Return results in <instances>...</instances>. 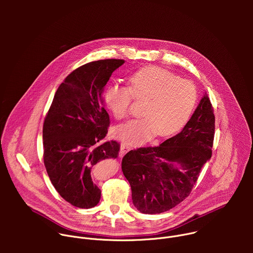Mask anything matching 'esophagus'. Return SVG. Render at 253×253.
<instances>
[{
  "label": "esophagus",
  "mask_w": 253,
  "mask_h": 253,
  "mask_svg": "<svg viewBox=\"0 0 253 253\" xmlns=\"http://www.w3.org/2000/svg\"><path fill=\"white\" fill-rule=\"evenodd\" d=\"M131 149V147L128 145L126 143H122L121 146H120V156L125 155L129 150Z\"/></svg>",
  "instance_id": "1"
}]
</instances>
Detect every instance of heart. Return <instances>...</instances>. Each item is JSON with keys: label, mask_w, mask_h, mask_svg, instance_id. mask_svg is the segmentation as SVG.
<instances>
[{"label": "heart", "mask_w": 253, "mask_h": 253, "mask_svg": "<svg viewBox=\"0 0 253 253\" xmlns=\"http://www.w3.org/2000/svg\"><path fill=\"white\" fill-rule=\"evenodd\" d=\"M132 98L146 100L142 110L144 117L115 127L114 135L121 141L135 144L149 140L155 133L166 137L178 132L194 110L197 93L191 82L150 66L130 76L129 88L111 84L104 93L105 103L116 119L128 116Z\"/></svg>", "instance_id": "obj_1"}]
</instances>
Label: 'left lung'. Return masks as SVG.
Wrapping results in <instances>:
<instances>
[{
  "mask_svg": "<svg viewBox=\"0 0 253 253\" xmlns=\"http://www.w3.org/2000/svg\"><path fill=\"white\" fill-rule=\"evenodd\" d=\"M214 130L213 107L205 93L181 132L159 146L131 150L123 157L122 171L140 212H165L190 194L211 158Z\"/></svg>",
  "mask_w": 253,
  "mask_h": 253,
  "instance_id": "obj_1",
  "label": "left lung"
}]
</instances>
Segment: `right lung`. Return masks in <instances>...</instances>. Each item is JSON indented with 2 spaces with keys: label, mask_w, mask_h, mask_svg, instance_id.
Returning a JSON list of instances; mask_svg holds the SVG:
<instances>
[{
  "label": "right lung",
  "mask_w": 253,
  "mask_h": 253,
  "mask_svg": "<svg viewBox=\"0 0 253 253\" xmlns=\"http://www.w3.org/2000/svg\"><path fill=\"white\" fill-rule=\"evenodd\" d=\"M124 60L87 63L59 86L43 126L44 164L58 193L79 208H92L101 198L91 171L100 161L116 158V141L101 142L108 133L109 115L102 93Z\"/></svg>",
  "instance_id": "right-lung-1"
}]
</instances>
